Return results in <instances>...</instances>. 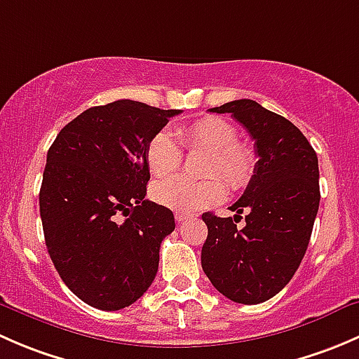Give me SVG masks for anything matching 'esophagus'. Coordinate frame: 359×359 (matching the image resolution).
Segmentation results:
<instances>
[{
  "label": "esophagus",
  "instance_id": "obj_1",
  "mask_svg": "<svg viewBox=\"0 0 359 359\" xmlns=\"http://www.w3.org/2000/svg\"><path fill=\"white\" fill-rule=\"evenodd\" d=\"M187 219H191V215H187V213H184V212H177V213H175V222H177V224L186 222Z\"/></svg>",
  "mask_w": 359,
  "mask_h": 359
}]
</instances>
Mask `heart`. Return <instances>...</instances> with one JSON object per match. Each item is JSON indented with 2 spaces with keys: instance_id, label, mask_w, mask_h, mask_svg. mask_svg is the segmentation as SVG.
I'll return each instance as SVG.
<instances>
[{
  "instance_id": "b5f03b06",
  "label": "heart",
  "mask_w": 359,
  "mask_h": 359,
  "mask_svg": "<svg viewBox=\"0 0 359 359\" xmlns=\"http://www.w3.org/2000/svg\"><path fill=\"white\" fill-rule=\"evenodd\" d=\"M175 137L189 151L210 153L203 182H193L186 177L163 180L153 187V196L159 205L175 212H198L226 198V184L240 189L252 177L255 156L247 144L238 142L233 123L219 116H205L186 123L175 130ZM170 133L159 132L146 147V163L158 179L173 175L182 165V149ZM222 176V180L218 177Z\"/></svg>"
}]
</instances>
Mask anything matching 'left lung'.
Instances as JSON below:
<instances>
[{"mask_svg":"<svg viewBox=\"0 0 359 359\" xmlns=\"http://www.w3.org/2000/svg\"><path fill=\"white\" fill-rule=\"evenodd\" d=\"M210 112H231L255 140L259 161L245 193L229 206L234 219L201 215L208 227L201 267L233 302L260 304L287 287L309 245L320 206L318 156L292 121L255 100H233ZM238 218L245 219L241 230Z\"/></svg>","mask_w":359,"mask_h":359,"instance_id":"obj_1","label":"left lung"}]
</instances>
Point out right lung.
Listing matches in <instances>:
<instances>
[{
    "instance_id": "add662e5",
    "label": "right lung",
    "mask_w": 359,
    "mask_h": 359,
    "mask_svg": "<svg viewBox=\"0 0 359 359\" xmlns=\"http://www.w3.org/2000/svg\"><path fill=\"white\" fill-rule=\"evenodd\" d=\"M180 112L126 99L90 107L48 149L39 189L45 243L59 276L88 306L128 307L156 276L175 219L146 200V147Z\"/></svg>"
}]
</instances>
